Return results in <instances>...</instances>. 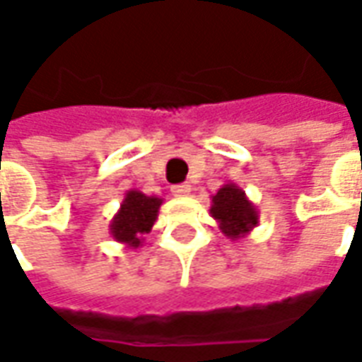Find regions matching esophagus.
<instances>
[{"instance_id":"esophagus-1","label":"esophagus","mask_w":362,"mask_h":362,"mask_svg":"<svg viewBox=\"0 0 362 362\" xmlns=\"http://www.w3.org/2000/svg\"><path fill=\"white\" fill-rule=\"evenodd\" d=\"M189 192H192V186H189V184H176V186H173V194L176 197L188 196Z\"/></svg>"}]
</instances>
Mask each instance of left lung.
Wrapping results in <instances>:
<instances>
[{
    "label": "left lung",
    "mask_w": 362,
    "mask_h": 362,
    "mask_svg": "<svg viewBox=\"0 0 362 362\" xmlns=\"http://www.w3.org/2000/svg\"><path fill=\"white\" fill-rule=\"evenodd\" d=\"M211 217L219 223L223 235L230 240H238L248 236L258 227V209L252 204L243 188H238L235 182L223 184L217 194L211 196Z\"/></svg>",
    "instance_id": "8db88e82"
}]
</instances>
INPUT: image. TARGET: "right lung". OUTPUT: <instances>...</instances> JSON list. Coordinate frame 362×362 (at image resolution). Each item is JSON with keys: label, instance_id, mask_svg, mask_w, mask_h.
I'll use <instances>...</instances> for the list:
<instances>
[{"label": "right lung", "instance_id": "right-lung-1", "mask_svg": "<svg viewBox=\"0 0 362 362\" xmlns=\"http://www.w3.org/2000/svg\"><path fill=\"white\" fill-rule=\"evenodd\" d=\"M163 199L157 196H145L139 189H129L119 204L118 213L110 221V235L116 243L126 248H139L143 236L149 235L158 217Z\"/></svg>", "mask_w": 362, "mask_h": 362}]
</instances>
